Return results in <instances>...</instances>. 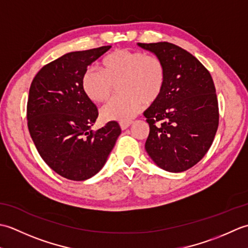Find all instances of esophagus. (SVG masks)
<instances>
[{"mask_svg": "<svg viewBox=\"0 0 248 248\" xmlns=\"http://www.w3.org/2000/svg\"><path fill=\"white\" fill-rule=\"evenodd\" d=\"M131 121H127V123H120V128H121V130H125V129H128L130 125H131Z\"/></svg>", "mask_w": 248, "mask_h": 248, "instance_id": "obj_1", "label": "esophagus"}]
</instances>
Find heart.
Instances as JSON below:
<instances>
[{"label":"heart","mask_w":248,"mask_h":248,"mask_svg":"<svg viewBox=\"0 0 248 248\" xmlns=\"http://www.w3.org/2000/svg\"><path fill=\"white\" fill-rule=\"evenodd\" d=\"M166 72L163 62L140 51L116 50L103 57L100 70L89 68L82 77L84 93L94 103L105 102L119 83L120 97L115 98L101 110L104 121L127 123L160 97L165 85Z\"/></svg>","instance_id":"1"}]
</instances>
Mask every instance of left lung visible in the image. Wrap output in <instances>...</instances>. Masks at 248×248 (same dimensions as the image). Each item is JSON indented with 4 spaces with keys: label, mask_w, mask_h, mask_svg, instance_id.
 Instances as JSON below:
<instances>
[{
    "label": "left lung",
    "mask_w": 248,
    "mask_h": 248,
    "mask_svg": "<svg viewBox=\"0 0 248 248\" xmlns=\"http://www.w3.org/2000/svg\"><path fill=\"white\" fill-rule=\"evenodd\" d=\"M138 46L159 57L166 72L162 93L144 112L150 128L145 149L162 170H187L207 154L217 131L218 103L212 77L196 57L176 45L164 41Z\"/></svg>",
    "instance_id": "obj_1"
}]
</instances>
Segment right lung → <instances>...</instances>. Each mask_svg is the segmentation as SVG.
Returning <instances> with one entry per match:
<instances>
[{"label": "right lung", "instance_id": "obj_1", "mask_svg": "<svg viewBox=\"0 0 248 248\" xmlns=\"http://www.w3.org/2000/svg\"><path fill=\"white\" fill-rule=\"evenodd\" d=\"M109 49L67 53L41 68L31 84V138L46 165L69 180H87L101 170L121 133L116 121L93 132L98 109L82 89L87 67Z\"/></svg>", "mask_w": 248, "mask_h": 248}]
</instances>
